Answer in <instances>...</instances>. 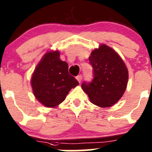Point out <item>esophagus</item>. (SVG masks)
I'll return each instance as SVG.
<instances>
[{
	"instance_id": "1",
	"label": "esophagus",
	"mask_w": 152,
	"mask_h": 152,
	"mask_svg": "<svg viewBox=\"0 0 152 152\" xmlns=\"http://www.w3.org/2000/svg\"><path fill=\"white\" fill-rule=\"evenodd\" d=\"M82 76H81V75H79V76H76V80L78 81V82L80 83L81 82H82Z\"/></svg>"
}]
</instances>
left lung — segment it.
Masks as SVG:
<instances>
[{"mask_svg": "<svg viewBox=\"0 0 152 152\" xmlns=\"http://www.w3.org/2000/svg\"><path fill=\"white\" fill-rule=\"evenodd\" d=\"M89 61L94 78L90 83H82V90L93 104L112 107L121 99L126 89L128 69L118 53L105 44L91 52Z\"/></svg>", "mask_w": 152, "mask_h": 152, "instance_id": "1", "label": "left lung"}]
</instances>
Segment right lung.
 I'll use <instances>...</instances> for the list:
<instances>
[{
    "instance_id": "obj_1",
    "label": "right lung",
    "mask_w": 152,
    "mask_h": 152,
    "mask_svg": "<svg viewBox=\"0 0 152 152\" xmlns=\"http://www.w3.org/2000/svg\"><path fill=\"white\" fill-rule=\"evenodd\" d=\"M58 50L47 51L35 67L31 79L33 93L39 103L54 108L64 102L79 82L69 74L68 65L59 58Z\"/></svg>"
}]
</instances>
